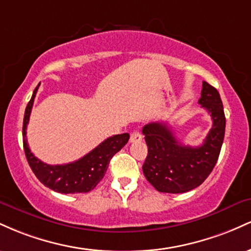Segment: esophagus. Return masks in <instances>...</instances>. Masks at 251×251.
Returning a JSON list of instances; mask_svg holds the SVG:
<instances>
[{"label":"esophagus","instance_id":"1","mask_svg":"<svg viewBox=\"0 0 251 251\" xmlns=\"http://www.w3.org/2000/svg\"><path fill=\"white\" fill-rule=\"evenodd\" d=\"M143 139V135L139 131H133L131 133V138H129V142L131 143H139Z\"/></svg>","mask_w":251,"mask_h":251}]
</instances>
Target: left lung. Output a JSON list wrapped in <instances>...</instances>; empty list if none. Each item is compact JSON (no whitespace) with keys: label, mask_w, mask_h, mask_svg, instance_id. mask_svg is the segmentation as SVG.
I'll return each mask as SVG.
<instances>
[{"label":"left lung","mask_w":251,"mask_h":251,"mask_svg":"<svg viewBox=\"0 0 251 251\" xmlns=\"http://www.w3.org/2000/svg\"><path fill=\"white\" fill-rule=\"evenodd\" d=\"M201 106L209 112L212 127L201 146L181 145L166 123L144 126L148 157L143 165L146 179L159 192L183 194L200 186L214 170L226 132V116L220 93L203 81Z\"/></svg>","instance_id":"1"}]
</instances>
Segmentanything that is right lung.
<instances>
[{"mask_svg": "<svg viewBox=\"0 0 251 251\" xmlns=\"http://www.w3.org/2000/svg\"><path fill=\"white\" fill-rule=\"evenodd\" d=\"M39 85L34 89L30 101L28 102L25 111L24 118V149L25 158L34 175L45 186L60 194H86L93 190L102 179L107 171L109 160L112 159L118 151H120L126 145L129 139L128 133L116 134L105 139L101 144L92 150L89 153L73 163L63 164V165H50L41 162L30 152L25 139V129L29 123L31 108Z\"/></svg>", "mask_w": 251, "mask_h": 251, "instance_id": "1", "label": "right lung"}]
</instances>
